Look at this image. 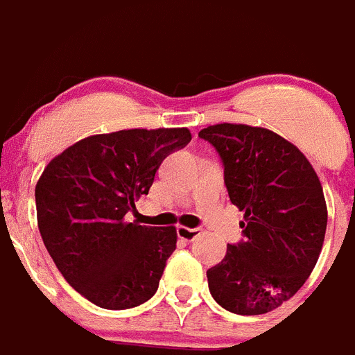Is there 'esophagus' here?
I'll use <instances>...</instances> for the list:
<instances>
[{
	"mask_svg": "<svg viewBox=\"0 0 355 355\" xmlns=\"http://www.w3.org/2000/svg\"><path fill=\"white\" fill-rule=\"evenodd\" d=\"M199 234H200L199 227H184V225H180V227H178V236H180L181 240H184V241L196 240Z\"/></svg>",
	"mask_w": 355,
	"mask_h": 355,
	"instance_id": "obj_1",
	"label": "esophagus"
}]
</instances>
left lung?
Wrapping results in <instances>:
<instances>
[{
  "label": "left lung",
  "instance_id": "8db88e82",
  "mask_svg": "<svg viewBox=\"0 0 355 355\" xmlns=\"http://www.w3.org/2000/svg\"><path fill=\"white\" fill-rule=\"evenodd\" d=\"M224 167L240 211L241 241L211 266L213 299L236 315H263L291 299L318 261L327 229L324 190L293 144L265 128L215 124L199 131Z\"/></svg>",
  "mask_w": 355,
  "mask_h": 355
}]
</instances>
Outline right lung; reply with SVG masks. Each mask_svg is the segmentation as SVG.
Masks as SVG:
<instances>
[{"mask_svg": "<svg viewBox=\"0 0 355 355\" xmlns=\"http://www.w3.org/2000/svg\"><path fill=\"white\" fill-rule=\"evenodd\" d=\"M192 140L187 128L94 135L53 158L35 187L44 245L69 284L103 309L156 293L175 250V227L128 222L162 162Z\"/></svg>", "mask_w": 355, "mask_h": 355, "instance_id": "right-lung-1", "label": "right lung"}]
</instances>
